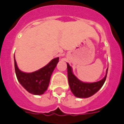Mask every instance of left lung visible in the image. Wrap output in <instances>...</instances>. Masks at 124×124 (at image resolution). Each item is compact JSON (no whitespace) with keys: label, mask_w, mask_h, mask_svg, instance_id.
<instances>
[{"label":"left lung","mask_w":124,"mask_h":124,"mask_svg":"<svg viewBox=\"0 0 124 124\" xmlns=\"http://www.w3.org/2000/svg\"><path fill=\"white\" fill-rule=\"evenodd\" d=\"M67 69L68 78L71 91L76 97L79 98H87L97 93L106 81L108 71V69H107L105 77L101 81L95 83H87L81 81L76 77L72 71L71 67L68 63H67Z\"/></svg>","instance_id":"obj_1"}]
</instances>
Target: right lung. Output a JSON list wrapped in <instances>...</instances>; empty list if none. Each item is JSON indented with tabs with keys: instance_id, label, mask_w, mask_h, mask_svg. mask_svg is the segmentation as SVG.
Masks as SVG:
<instances>
[{
	"instance_id": "add662e5",
	"label": "right lung",
	"mask_w": 124,
	"mask_h": 124,
	"mask_svg": "<svg viewBox=\"0 0 124 124\" xmlns=\"http://www.w3.org/2000/svg\"><path fill=\"white\" fill-rule=\"evenodd\" d=\"M58 61L59 58H56L38 71L27 73L18 69L14 56L15 71L17 79L28 93L34 95L43 94L48 87L51 74Z\"/></svg>"
}]
</instances>
